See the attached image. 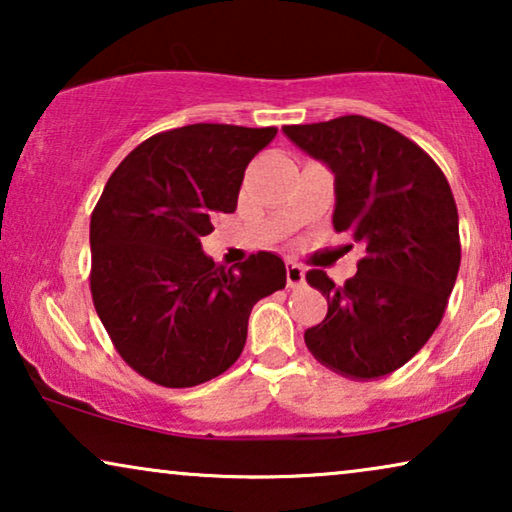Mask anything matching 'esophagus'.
<instances>
[{
    "mask_svg": "<svg viewBox=\"0 0 512 512\" xmlns=\"http://www.w3.org/2000/svg\"><path fill=\"white\" fill-rule=\"evenodd\" d=\"M286 284H289L291 289H298V286L305 284V268H303V265L293 263V261L286 263Z\"/></svg>",
    "mask_w": 512,
    "mask_h": 512,
    "instance_id": "esophagus-1",
    "label": "esophagus"
}]
</instances>
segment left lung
Here are the masks:
<instances>
[{
	"instance_id": "1",
	"label": "left lung",
	"mask_w": 512,
	"mask_h": 512,
	"mask_svg": "<svg viewBox=\"0 0 512 512\" xmlns=\"http://www.w3.org/2000/svg\"><path fill=\"white\" fill-rule=\"evenodd\" d=\"M284 135L335 177L333 228L363 247L356 275L307 282L328 300L305 345L356 380L394 373L445 314L461 263L459 214L440 167L415 142L366 116L284 125Z\"/></svg>"
}]
</instances>
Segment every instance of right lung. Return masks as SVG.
<instances>
[{"instance_id": "obj_1", "label": "right lung", "mask_w": 512, "mask_h": 512, "mask_svg": "<svg viewBox=\"0 0 512 512\" xmlns=\"http://www.w3.org/2000/svg\"><path fill=\"white\" fill-rule=\"evenodd\" d=\"M277 128L195 123L130 151L90 219L95 310L118 354L163 387L233 366L258 300L286 286L272 251L226 268L202 251L216 214L237 207L244 170Z\"/></svg>"}]
</instances>
